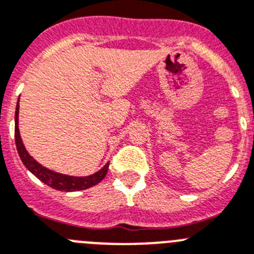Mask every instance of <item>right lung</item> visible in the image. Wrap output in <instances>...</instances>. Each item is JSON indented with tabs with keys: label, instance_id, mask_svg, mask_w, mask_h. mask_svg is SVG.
<instances>
[{
	"label": "right lung",
	"instance_id": "add662e5",
	"mask_svg": "<svg viewBox=\"0 0 254 254\" xmlns=\"http://www.w3.org/2000/svg\"><path fill=\"white\" fill-rule=\"evenodd\" d=\"M18 109L20 105H16V113H15V140H16V148H17L18 155H20L21 160H22L23 165L30 170L37 179L45 183L46 186L51 187V188L56 189V190L61 191H77L84 190V189L91 188V187L96 186L100 183L105 178L106 173L109 169V163H106L99 172L94 173L87 177H72V175L61 174V173L54 172V170L49 169V168L44 167L40 164L36 159H34L32 156L28 154L26 150L25 145L22 143L20 135V129H18Z\"/></svg>",
	"mask_w": 254,
	"mask_h": 254
}]
</instances>
